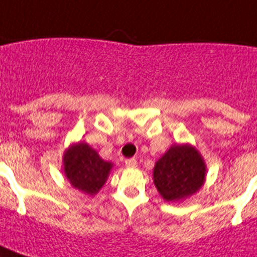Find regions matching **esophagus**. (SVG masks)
Segmentation results:
<instances>
[{
	"mask_svg": "<svg viewBox=\"0 0 257 257\" xmlns=\"http://www.w3.org/2000/svg\"><path fill=\"white\" fill-rule=\"evenodd\" d=\"M125 166L126 167H136L137 166V161H136L135 158H129L125 161Z\"/></svg>",
	"mask_w": 257,
	"mask_h": 257,
	"instance_id": "esophagus-1",
	"label": "esophagus"
}]
</instances>
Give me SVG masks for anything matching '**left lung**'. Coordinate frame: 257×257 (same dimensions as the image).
I'll use <instances>...</instances> for the list:
<instances>
[{
  "mask_svg": "<svg viewBox=\"0 0 257 257\" xmlns=\"http://www.w3.org/2000/svg\"><path fill=\"white\" fill-rule=\"evenodd\" d=\"M206 178V165L191 144H176L155 162L153 182L167 202H179L200 191Z\"/></svg>",
  "mask_w": 257,
  "mask_h": 257,
  "instance_id": "obj_1",
  "label": "left lung"
}]
</instances>
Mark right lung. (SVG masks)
<instances>
[{
    "mask_svg": "<svg viewBox=\"0 0 257 257\" xmlns=\"http://www.w3.org/2000/svg\"><path fill=\"white\" fill-rule=\"evenodd\" d=\"M113 163L100 158L86 142H74L64 152L62 169L73 188L87 196H95L109 176Z\"/></svg>",
    "mask_w": 257,
    "mask_h": 257,
    "instance_id": "obj_1",
    "label": "right lung"
}]
</instances>
